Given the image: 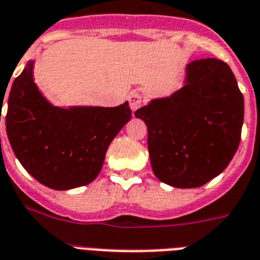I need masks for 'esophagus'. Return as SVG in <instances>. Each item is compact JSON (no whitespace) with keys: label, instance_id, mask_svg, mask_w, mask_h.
Instances as JSON below:
<instances>
[{"label":"esophagus","instance_id":"obj_1","mask_svg":"<svg viewBox=\"0 0 260 260\" xmlns=\"http://www.w3.org/2000/svg\"><path fill=\"white\" fill-rule=\"evenodd\" d=\"M128 101H129V107L132 109V112L137 111L143 105V96L139 92H132V93L128 96Z\"/></svg>","mask_w":260,"mask_h":260}]
</instances>
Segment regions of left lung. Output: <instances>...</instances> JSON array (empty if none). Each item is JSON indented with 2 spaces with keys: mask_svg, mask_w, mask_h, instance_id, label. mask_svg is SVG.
<instances>
[{
  "mask_svg": "<svg viewBox=\"0 0 260 260\" xmlns=\"http://www.w3.org/2000/svg\"><path fill=\"white\" fill-rule=\"evenodd\" d=\"M184 86L137 109L148 129L153 174L176 188H195L221 174L239 147L244 99L224 61L202 58L185 68Z\"/></svg>",
  "mask_w": 260,
  "mask_h": 260,
  "instance_id": "left-lung-1",
  "label": "left lung"
}]
</instances>
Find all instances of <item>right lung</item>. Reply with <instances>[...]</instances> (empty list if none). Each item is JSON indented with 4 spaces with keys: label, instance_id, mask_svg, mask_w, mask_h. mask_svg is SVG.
Here are the masks:
<instances>
[{
    "label": "right lung",
    "instance_id": "add662e5",
    "mask_svg": "<svg viewBox=\"0 0 260 260\" xmlns=\"http://www.w3.org/2000/svg\"><path fill=\"white\" fill-rule=\"evenodd\" d=\"M33 67L29 61L14 80L8 100L6 134L14 155L36 180L52 189L89 184L100 174L112 140L132 117L129 104L54 107L35 84Z\"/></svg>",
    "mask_w": 260,
    "mask_h": 260
}]
</instances>
